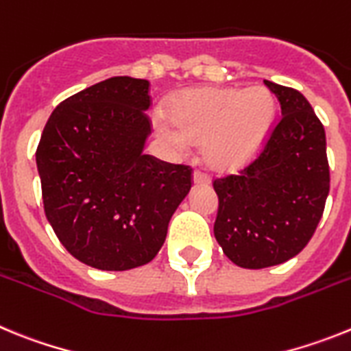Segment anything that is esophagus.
Here are the masks:
<instances>
[{
	"instance_id": "1",
	"label": "esophagus",
	"mask_w": 351,
	"mask_h": 351,
	"mask_svg": "<svg viewBox=\"0 0 351 351\" xmlns=\"http://www.w3.org/2000/svg\"><path fill=\"white\" fill-rule=\"evenodd\" d=\"M193 182L195 184H209V178L202 172H195L193 173Z\"/></svg>"
}]
</instances>
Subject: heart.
I'll use <instances>...</instances> for the list:
<instances>
[{
	"mask_svg": "<svg viewBox=\"0 0 351 351\" xmlns=\"http://www.w3.org/2000/svg\"><path fill=\"white\" fill-rule=\"evenodd\" d=\"M274 116V98L262 86L204 88L178 96L167 112L169 121H156V130L178 149L200 142L210 167L232 170L258 153Z\"/></svg>",
	"mask_w": 351,
	"mask_h": 351,
	"instance_id": "heart-1",
	"label": "heart"
}]
</instances>
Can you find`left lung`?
<instances>
[{"mask_svg": "<svg viewBox=\"0 0 351 351\" xmlns=\"http://www.w3.org/2000/svg\"><path fill=\"white\" fill-rule=\"evenodd\" d=\"M281 105L267 145L239 176L214 181V237L235 265L265 269L299 255L328 195L325 130L299 91L263 80Z\"/></svg>", "mask_w": 351, "mask_h": 351, "instance_id": "8db88e82", "label": "left lung"}]
</instances>
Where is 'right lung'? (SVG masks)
Masks as SVG:
<instances>
[{
    "label": "right lung",
    "instance_id": "obj_1",
    "mask_svg": "<svg viewBox=\"0 0 351 351\" xmlns=\"http://www.w3.org/2000/svg\"><path fill=\"white\" fill-rule=\"evenodd\" d=\"M149 80L112 77L58 105L36 169L43 209L66 251L100 271H128L158 255L191 190V170L144 153Z\"/></svg>",
    "mask_w": 351,
    "mask_h": 351
}]
</instances>
